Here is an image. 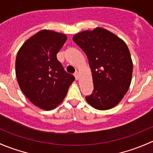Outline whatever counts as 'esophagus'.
<instances>
[{
    "label": "esophagus",
    "mask_w": 153,
    "mask_h": 153,
    "mask_svg": "<svg viewBox=\"0 0 153 153\" xmlns=\"http://www.w3.org/2000/svg\"><path fill=\"white\" fill-rule=\"evenodd\" d=\"M74 76H75V79L78 80V78H79V73H78V72H75V73H74Z\"/></svg>",
    "instance_id": "1"
}]
</instances>
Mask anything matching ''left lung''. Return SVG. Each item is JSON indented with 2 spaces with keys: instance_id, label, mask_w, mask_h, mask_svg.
<instances>
[{
  "instance_id": "1",
  "label": "left lung",
  "mask_w": 153,
  "mask_h": 153,
  "mask_svg": "<svg viewBox=\"0 0 153 153\" xmlns=\"http://www.w3.org/2000/svg\"><path fill=\"white\" fill-rule=\"evenodd\" d=\"M89 60L94 90L86 100L92 107L106 110L116 106L129 89L132 61L125 42L104 28L84 31L73 36Z\"/></svg>"
}]
</instances>
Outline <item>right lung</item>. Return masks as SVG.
Listing matches in <instances>:
<instances>
[{"label":"right lung","mask_w":153,"mask_h":153,"mask_svg":"<svg viewBox=\"0 0 153 153\" xmlns=\"http://www.w3.org/2000/svg\"><path fill=\"white\" fill-rule=\"evenodd\" d=\"M67 39L64 34L44 29L29 38L17 54L15 72L20 88L42 109L51 110L61 104L75 80L57 59Z\"/></svg>","instance_id":"add662e5"}]
</instances>
